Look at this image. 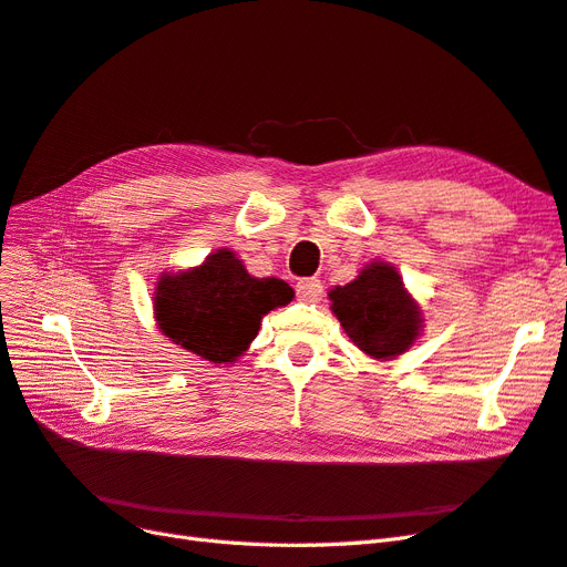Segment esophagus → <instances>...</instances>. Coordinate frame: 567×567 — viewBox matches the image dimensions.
<instances>
[{
	"mask_svg": "<svg viewBox=\"0 0 567 567\" xmlns=\"http://www.w3.org/2000/svg\"><path fill=\"white\" fill-rule=\"evenodd\" d=\"M296 290H298V298L302 302H319L323 296V286L319 279H302V281H298Z\"/></svg>",
	"mask_w": 567,
	"mask_h": 567,
	"instance_id": "34e87169",
	"label": "esophagus"
}]
</instances>
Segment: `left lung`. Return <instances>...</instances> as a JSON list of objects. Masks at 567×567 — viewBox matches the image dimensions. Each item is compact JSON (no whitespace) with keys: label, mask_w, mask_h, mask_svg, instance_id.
Listing matches in <instances>:
<instances>
[{"label":"left lung","mask_w":567,"mask_h":567,"mask_svg":"<svg viewBox=\"0 0 567 567\" xmlns=\"http://www.w3.org/2000/svg\"><path fill=\"white\" fill-rule=\"evenodd\" d=\"M329 300L354 348L379 362L404 354L423 331L421 305L400 271L383 260L359 269L354 281L331 288Z\"/></svg>","instance_id":"left-lung-1"}]
</instances>
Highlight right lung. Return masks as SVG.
Masks as SVG:
<instances>
[{
    "label": "right lung",
    "instance_id": "add662e5",
    "mask_svg": "<svg viewBox=\"0 0 567 567\" xmlns=\"http://www.w3.org/2000/svg\"><path fill=\"white\" fill-rule=\"evenodd\" d=\"M296 298L281 279H257L229 248L198 267L163 271L153 290V317L175 346L213 364H231L260 331L262 317Z\"/></svg>",
    "mask_w": 567,
    "mask_h": 567
}]
</instances>
